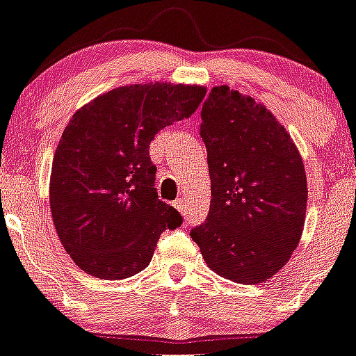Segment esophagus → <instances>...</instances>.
I'll list each match as a JSON object with an SVG mask.
<instances>
[{"mask_svg":"<svg viewBox=\"0 0 356 356\" xmlns=\"http://www.w3.org/2000/svg\"><path fill=\"white\" fill-rule=\"evenodd\" d=\"M175 209H177L179 213H183V216H186V202H185V198H177V200H175Z\"/></svg>","mask_w":356,"mask_h":356,"instance_id":"1","label":"esophagus"}]
</instances>
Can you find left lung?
Masks as SVG:
<instances>
[{"mask_svg": "<svg viewBox=\"0 0 356 356\" xmlns=\"http://www.w3.org/2000/svg\"><path fill=\"white\" fill-rule=\"evenodd\" d=\"M200 115L212 198L190 236L217 275L261 284L285 266L304 231L300 152L265 105L225 85L210 90Z\"/></svg>", "mask_w": 356, "mask_h": 356, "instance_id": "1", "label": "left lung"}]
</instances>
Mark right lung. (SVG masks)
<instances>
[{
  "mask_svg": "<svg viewBox=\"0 0 356 356\" xmlns=\"http://www.w3.org/2000/svg\"><path fill=\"white\" fill-rule=\"evenodd\" d=\"M207 88L173 83L120 86L72 115L52 161L51 212L72 261L103 280L143 271L181 216L159 200L149 144L188 118Z\"/></svg>",
  "mask_w": 356,
  "mask_h": 356,
  "instance_id": "right-lung-1",
  "label": "right lung"
}]
</instances>
